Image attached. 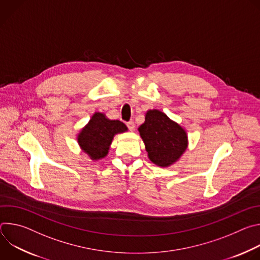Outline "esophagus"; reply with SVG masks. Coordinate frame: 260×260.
<instances>
[{
	"instance_id": "esophagus-1",
	"label": "esophagus",
	"mask_w": 260,
	"mask_h": 260,
	"mask_svg": "<svg viewBox=\"0 0 260 260\" xmlns=\"http://www.w3.org/2000/svg\"><path fill=\"white\" fill-rule=\"evenodd\" d=\"M126 126H127V128H128L129 131H134V129H135V123H134V121H127V122H126Z\"/></svg>"
}]
</instances>
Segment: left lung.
<instances>
[{"label":"left lung","instance_id":"left-lung-1","mask_svg":"<svg viewBox=\"0 0 260 260\" xmlns=\"http://www.w3.org/2000/svg\"><path fill=\"white\" fill-rule=\"evenodd\" d=\"M139 133L148 156L159 167L174 164L187 148L185 131L158 110L148 111Z\"/></svg>","mask_w":260,"mask_h":260}]
</instances>
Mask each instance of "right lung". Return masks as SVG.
<instances>
[{"label":"right lung","mask_w":260,"mask_h":260,"mask_svg":"<svg viewBox=\"0 0 260 260\" xmlns=\"http://www.w3.org/2000/svg\"><path fill=\"white\" fill-rule=\"evenodd\" d=\"M126 129L127 127L123 122L110 120L104 114L95 113L88 124L81 131L78 136V142L92 159H99L107 155L114 135L123 133Z\"/></svg>","instance_id":"right-lung-1"}]
</instances>
